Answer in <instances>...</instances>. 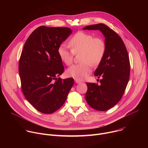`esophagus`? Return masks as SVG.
Returning a JSON list of instances; mask_svg holds the SVG:
<instances>
[{"instance_id": "34e87169", "label": "esophagus", "mask_w": 148, "mask_h": 148, "mask_svg": "<svg viewBox=\"0 0 148 148\" xmlns=\"http://www.w3.org/2000/svg\"><path fill=\"white\" fill-rule=\"evenodd\" d=\"M74 80H75V82L76 83H77V84H79V83H81V81H79V80H78V79H75Z\"/></svg>"}]
</instances>
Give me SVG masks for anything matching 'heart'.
Returning <instances> with one entry per match:
<instances>
[{
  "instance_id": "obj_1",
  "label": "heart",
  "mask_w": 148,
  "mask_h": 148,
  "mask_svg": "<svg viewBox=\"0 0 148 148\" xmlns=\"http://www.w3.org/2000/svg\"><path fill=\"white\" fill-rule=\"evenodd\" d=\"M70 47L61 43L57 51L61 61L67 66L72 64L74 55L81 53L80 64L70 67L67 71L69 76L81 80L86 78L91 72V65L96 66L102 60L106 53V44L100 37H94L88 33L78 32L69 40Z\"/></svg>"
}]
</instances>
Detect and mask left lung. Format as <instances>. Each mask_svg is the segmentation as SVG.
<instances>
[{
	"label": "left lung",
	"instance_id": "obj_1",
	"mask_svg": "<svg viewBox=\"0 0 148 148\" xmlns=\"http://www.w3.org/2000/svg\"><path fill=\"white\" fill-rule=\"evenodd\" d=\"M84 30H100L106 44V53L94 75L102 79L98 84L87 82L86 100L91 107L105 111L112 108L122 98L129 81L130 62L122 38L107 25L99 23L86 26Z\"/></svg>",
	"mask_w": 148,
	"mask_h": 148
}]
</instances>
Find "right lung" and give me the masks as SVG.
Wrapping results in <instances>:
<instances>
[{
  "label": "right lung",
  "instance_id": "right-lung-1",
  "mask_svg": "<svg viewBox=\"0 0 148 148\" xmlns=\"http://www.w3.org/2000/svg\"><path fill=\"white\" fill-rule=\"evenodd\" d=\"M71 33L68 27L42 26L32 32L25 43L18 64L22 90L40 112L51 114L58 110L74 85L72 78H56L64 71L58 47Z\"/></svg>",
  "mask_w": 148,
  "mask_h": 148
}]
</instances>
